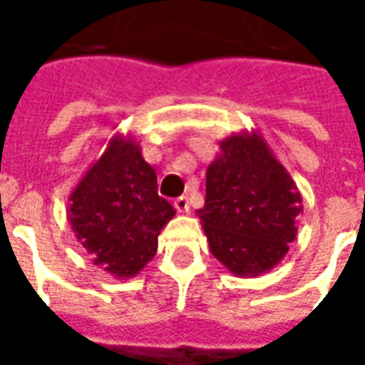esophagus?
Wrapping results in <instances>:
<instances>
[{
    "label": "esophagus",
    "mask_w": 365,
    "mask_h": 365,
    "mask_svg": "<svg viewBox=\"0 0 365 365\" xmlns=\"http://www.w3.org/2000/svg\"><path fill=\"white\" fill-rule=\"evenodd\" d=\"M174 207L178 213H190V201H187V197H178L174 201Z\"/></svg>",
    "instance_id": "obj_1"
}]
</instances>
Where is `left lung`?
Masks as SVG:
<instances>
[{
    "mask_svg": "<svg viewBox=\"0 0 365 365\" xmlns=\"http://www.w3.org/2000/svg\"><path fill=\"white\" fill-rule=\"evenodd\" d=\"M219 146L197 217L215 258L237 277H256L285 258L303 197L258 130H240Z\"/></svg>",
    "mask_w": 365,
    "mask_h": 365,
    "instance_id": "obj_1",
    "label": "left lung"
}]
</instances>
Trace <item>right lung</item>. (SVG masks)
Wrapping results in <instances>:
<instances>
[{
    "label": "right lung",
    "instance_id": "obj_1",
    "mask_svg": "<svg viewBox=\"0 0 365 365\" xmlns=\"http://www.w3.org/2000/svg\"><path fill=\"white\" fill-rule=\"evenodd\" d=\"M175 209L158 195L154 168L133 135H115L68 197L74 237L97 268L128 279L154 258Z\"/></svg>",
    "mask_w": 365,
    "mask_h": 365
}]
</instances>
